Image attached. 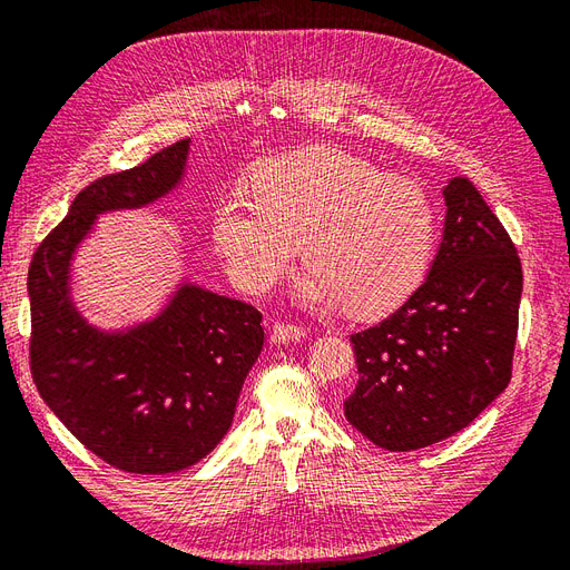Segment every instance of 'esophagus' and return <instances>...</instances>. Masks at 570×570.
<instances>
[{
  "label": "esophagus",
  "mask_w": 570,
  "mask_h": 570,
  "mask_svg": "<svg viewBox=\"0 0 570 570\" xmlns=\"http://www.w3.org/2000/svg\"><path fill=\"white\" fill-rule=\"evenodd\" d=\"M273 337L281 342H297V340L306 337V327L278 321V323H273Z\"/></svg>",
  "instance_id": "34e87169"
}]
</instances>
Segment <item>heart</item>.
Segmentation results:
<instances>
[{"instance_id": "b5f03b06", "label": "heart", "mask_w": 570, "mask_h": 570, "mask_svg": "<svg viewBox=\"0 0 570 570\" xmlns=\"http://www.w3.org/2000/svg\"><path fill=\"white\" fill-rule=\"evenodd\" d=\"M252 197L214 206V245L233 278L266 292L295 266L304 245L312 266L302 299L381 316L402 306L428 278L438 245V212L404 176L335 147H304L264 161Z\"/></svg>"}]
</instances>
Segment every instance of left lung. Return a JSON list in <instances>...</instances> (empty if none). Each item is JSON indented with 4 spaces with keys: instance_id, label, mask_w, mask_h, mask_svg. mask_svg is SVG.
I'll list each match as a JSON object with an SVG mask.
<instances>
[{
    "instance_id": "obj_1",
    "label": "left lung",
    "mask_w": 570,
    "mask_h": 570,
    "mask_svg": "<svg viewBox=\"0 0 570 570\" xmlns=\"http://www.w3.org/2000/svg\"><path fill=\"white\" fill-rule=\"evenodd\" d=\"M444 204V235L425 283L383 323L350 337L358 383L344 416L390 452L452 438L511 381L519 252L469 178L450 180Z\"/></svg>"
}]
</instances>
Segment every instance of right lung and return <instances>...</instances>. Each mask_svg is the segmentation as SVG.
Returning a JSON list of instances; mask_svg holds the SVG:
<instances>
[{"label":"right lung","instance_id":"1","mask_svg":"<svg viewBox=\"0 0 570 570\" xmlns=\"http://www.w3.org/2000/svg\"><path fill=\"white\" fill-rule=\"evenodd\" d=\"M187 149L180 140L85 187L28 268L32 383L92 454L128 473H176L209 454L228 433L264 347L252 304L189 283L128 333H101L73 306L68 271L95 218L168 195L185 174Z\"/></svg>","mask_w":570,"mask_h":570}]
</instances>
